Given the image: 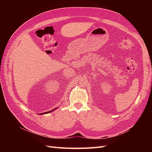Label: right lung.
Listing matches in <instances>:
<instances>
[{"mask_svg":"<svg viewBox=\"0 0 152 152\" xmlns=\"http://www.w3.org/2000/svg\"><path fill=\"white\" fill-rule=\"evenodd\" d=\"M56 108H55V109H53V110H50V111H49V112H44V113H41L40 114H46V113H50V112H53V111H54V110H56Z\"/></svg>","mask_w":152,"mask_h":152,"instance_id":"obj_1","label":"right lung"}]
</instances>
